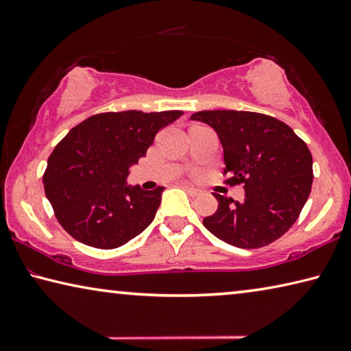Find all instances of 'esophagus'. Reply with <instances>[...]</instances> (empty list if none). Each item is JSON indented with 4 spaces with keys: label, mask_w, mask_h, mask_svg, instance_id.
I'll return each mask as SVG.
<instances>
[{
    "label": "esophagus",
    "mask_w": 351,
    "mask_h": 351,
    "mask_svg": "<svg viewBox=\"0 0 351 351\" xmlns=\"http://www.w3.org/2000/svg\"><path fill=\"white\" fill-rule=\"evenodd\" d=\"M182 187L187 190V193L190 195V197H199V195L203 193L199 189H195V187H192V186H189V184H182Z\"/></svg>",
    "instance_id": "1"
}]
</instances>
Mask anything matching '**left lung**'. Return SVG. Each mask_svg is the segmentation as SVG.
Wrapping results in <instances>:
<instances>
[{"mask_svg":"<svg viewBox=\"0 0 351 351\" xmlns=\"http://www.w3.org/2000/svg\"><path fill=\"white\" fill-rule=\"evenodd\" d=\"M192 121L215 130L229 182L245 184V201L213 193L218 209L203 219L217 239L241 249L269 245L299 218L311 192L313 156L293 128L251 111H198Z\"/></svg>","mask_w":351,"mask_h":351,"instance_id":"left-lung-1","label":"left lung"}]
</instances>
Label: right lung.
<instances>
[{"label":"right lung","instance_id":"1","mask_svg":"<svg viewBox=\"0 0 351 351\" xmlns=\"http://www.w3.org/2000/svg\"><path fill=\"white\" fill-rule=\"evenodd\" d=\"M182 111H121L88 117L58 142L43 175L58 223L99 249L125 245L153 221L164 187L128 186L130 167L145 156L159 130Z\"/></svg>","mask_w":351,"mask_h":351}]
</instances>
